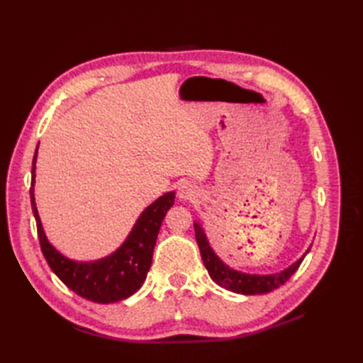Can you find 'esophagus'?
Masks as SVG:
<instances>
[{
  "label": "esophagus",
  "instance_id": "esophagus-1",
  "mask_svg": "<svg viewBox=\"0 0 363 363\" xmlns=\"http://www.w3.org/2000/svg\"><path fill=\"white\" fill-rule=\"evenodd\" d=\"M192 195H194V191L189 188V186H182L179 189V199L182 200H188Z\"/></svg>",
  "mask_w": 363,
  "mask_h": 363
}]
</instances>
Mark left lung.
I'll list each match as a JSON object with an SVG mask.
<instances>
[{
    "instance_id": "1",
    "label": "left lung",
    "mask_w": 363,
    "mask_h": 363,
    "mask_svg": "<svg viewBox=\"0 0 363 363\" xmlns=\"http://www.w3.org/2000/svg\"><path fill=\"white\" fill-rule=\"evenodd\" d=\"M194 228H195L196 244H199L201 259L204 262L206 269L208 271V276H211L212 280L216 284H219L221 288L236 292V294L256 295V294H267V292H271L274 289L280 288L281 284L286 283L291 279L292 274L298 269L303 259L306 257V255L311 250V247H309V250H307L298 260L280 272L268 274V276L247 274V272H240V271L230 268L215 255L212 247L208 245V240L206 238L204 230L201 228V225L199 223L194 224Z\"/></svg>"
}]
</instances>
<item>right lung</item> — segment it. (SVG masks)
I'll use <instances>...</instances> for the list:
<instances>
[{"label":"right lung","mask_w":363,"mask_h":363,"mask_svg":"<svg viewBox=\"0 0 363 363\" xmlns=\"http://www.w3.org/2000/svg\"><path fill=\"white\" fill-rule=\"evenodd\" d=\"M36 159L38 148L33 157L30 199L38 225L40 250L50 268L71 291L89 301L108 304L128 298L147 279L159 230L164 215L174 206L175 192H167L150 204L138 218L124 244L111 256L94 262H77L65 257L54 248L42 228L35 203Z\"/></svg>","instance_id":"1"}]
</instances>
